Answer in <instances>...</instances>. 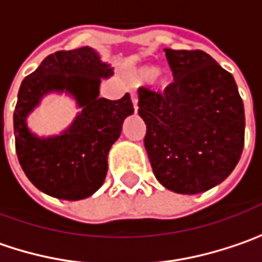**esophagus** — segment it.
Listing matches in <instances>:
<instances>
[{"label": "esophagus", "mask_w": 262, "mask_h": 262, "mask_svg": "<svg viewBox=\"0 0 262 262\" xmlns=\"http://www.w3.org/2000/svg\"><path fill=\"white\" fill-rule=\"evenodd\" d=\"M132 103H133L135 113H138V96H136V95H132Z\"/></svg>", "instance_id": "1"}]
</instances>
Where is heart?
Instances as JSON below:
<instances>
[{"label":"heart","instance_id":"b5f03b06","mask_svg":"<svg viewBox=\"0 0 262 262\" xmlns=\"http://www.w3.org/2000/svg\"><path fill=\"white\" fill-rule=\"evenodd\" d=\"M136 77L142 81H154L156 85L162 90L169 89L173 83V75L167 71H159L157 67L154 65H142L135 71Z\"/></svg>","mask_w":262,"mask_h":262}]
</instances>
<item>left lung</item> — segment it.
<instances>
[{
  "mask_svg": "<svg viewBox=\"0 0 262 262\" xmlns=\"http://www.w3.org/2000/svg\"><path fill=\"white\" fill-rule=\"evenodd\" d=\"M175 83L163 93L141 87L139 116L157 181L179 194L221 184L240 160L245 110L233 75L202 50L164 49Z\"/></svg>",
  "mask_w": 262,
  "mask_h": 262,
  "instance_id": "1",
  "label": "left lung"
}]
</instances>
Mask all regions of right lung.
<instances>
[{"label":"right lung","instance_id":"right-lung-1","mask_svg":"<svg viewBox=\"0 0 262 262\" xmlns=\"http://www.w3.org/2000/svg\"><path fill=\"white\" fill-rule=\"evenodd\" d=\"M114 68L85 46L49 54L20 84L13 114L16 154L28 179L56 199L81 200L96 192L108 170V152L120 138L123 121L133 114L130 95L121 99L99 98L102 80ZM50 93H65L80 108L68 129L38 137L27 117Z\"/></svg>","mask_w":262,"mask_h":262}]
</instances>
